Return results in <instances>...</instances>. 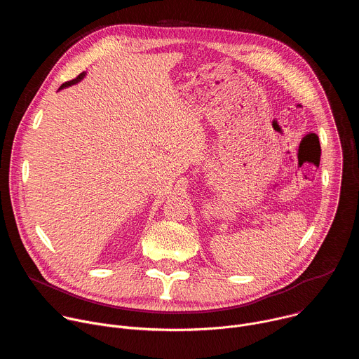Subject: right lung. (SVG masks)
I'll use <instances>...</instances> for the list:
<instances>
[{
  "mask_svg": "<svg viewBox=\"0 0 359 359\" xmlns=\"http://www.w3.org/2000/svg\"><path fill=\"white\" fill-rule=\"evenodd\" d=\"M85 74H86V72H82V74H81V75H78L75 79H72V81H69V82L62 83V85H61V88H60V90H61V89H64V88H68V86H71V85H75V83L81 82V81L85 78Z\"/></svg>",
  "mask_w": 359,
  "mask_h": 359,
  "instance_id": "obj_1",
  "label": "right lung"
}]
</instances>
